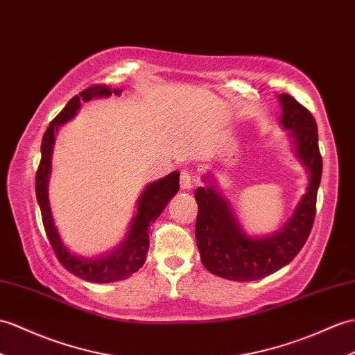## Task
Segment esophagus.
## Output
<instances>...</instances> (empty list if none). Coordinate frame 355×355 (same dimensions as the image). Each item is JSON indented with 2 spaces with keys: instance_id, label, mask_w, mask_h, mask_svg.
<instances>
[{
  "instance_id": "34e87169",
  "label": "esophagus",
  "mask_w": 355,
  "mask_h": 355,
  "mask_svg": "<svg viewBox=\"0 0 355 355\" xmlns=\"http://www.w3.org/2000/svg\"><path fill=\"white\" fill-rule=\"evenodd\" d=\"M180 186L183 191H191L192 189V175H191V172L186 169L181 171V174H180Z\"/></svg>"
}]
</instances>
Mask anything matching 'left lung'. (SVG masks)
Instances as JSON below:
<instances>
[{
  "mask_svg": "<svg viewBox=\"0 0 355 355\" xmlns=\"http://www.w3.org/2000/svg\"><path fill=\"white\" fill-rule=\"evenodd\" d=\"M278 101L283 112L282 125L289 131L296 157L309 171L307 192L277 233L252 237L239 225L227 198L218 192L215 180L210 174L205 175L202 180H210L211 183L195 191L198 202L195 237L202 265L220 278L254 282L274 274L295 259L311 232L322 177L318 125L313 114L293 96L282 94Z\"/></svg>",
  "mask_w": 355,
  "mask_h": 355,
  "instance_id": "left-lung-1",
  "label": "left lung"
}]
</instances>
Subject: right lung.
Returning a JSON list of instances; mask_svg holds the SVG:
<instances>
[{
    "instance_id": "right-lung-1",
    "label": "right lung",
    "mask_w": 355,
    "mask_h": 355,
    "mask_svg": "<svg viewBox=\"0 0 355 355\" xmlns=\"http://www.w3.org/2000/svg\"><path fill=\"white\" fill-rule=\"evenodd\" d=\"M122 90L109 89L105 85H96L85 89L69 100L64 109L49 123L40 145L39 168L36 172V198L42 213V222L48 241L51 242L55 257L71 274L90 283H114L127 279L144 266L146 252L150 248V225L160 216L163 209L171 201L180 189V172L174 171L169 175L163 177L154 183H150L140 195L136 204V215L131 219L127 236L119 243L118 248H113L109 254L100 255L95 259H85L71 252L60 239L54 219L49 209L48 200V181L51 174V155L54 146V135L60 125L76 116L81 103H87L92 98H107L112 94L119 95Z\"/></svg>"
}]
</instances>
